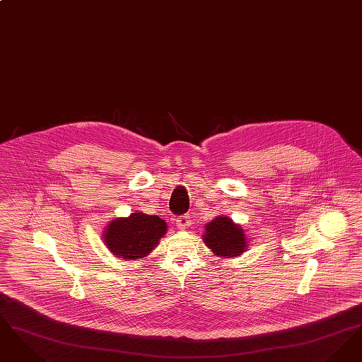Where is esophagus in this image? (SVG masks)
<instances>
[{
    "label": "esophagus",
    "mask_w": 362,
    "mask_h": 362,
    "mask_svg": "<svg viewBox=\"0 0 362 362\" xmlns=\"http://www.w3.org/2000/svg\"><path fill=\"white\" fill-rule=\"evenodd\" d=\"M176 225H177V228H180V229H185L186 226H189V214H182V216H177V218H176Z\"/></svg>",
    "instance_id": "obj_1"
}]
</instances>
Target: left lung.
<instances>
[{"label":"left lung","instance_id":"1","mask_svg":"<svg viewBox=\"0 0 362 362\" xmlns=\"http://www.w3.org/2000/svg\"><path fill=\"white\" fill-rule=\"evenodd\" d=\"M204 240L216 255L226 258L240 255L247 244L240 226L223 216L206 225Z\"/></svg>","mask_w":362,"mask_h":362}]
</instances>
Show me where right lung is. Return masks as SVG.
Here are the masks:
<instances>
[{"label": "right lung", "instance_id": "obj_1", "mask_svg": "<svg viewBox=\"0 0 362 362\" xmlns=\"http://www.w3.org/2000/svg\"><path fill=\"white\" fill-rule=\"evenodd\" d=\"M167 224L158 216L133 213L127 218H115L104 233L105 245L118 258H145L165 235Z\"/></svg>", "mask_w": 362, "mask_h": 362}]
</instances>
